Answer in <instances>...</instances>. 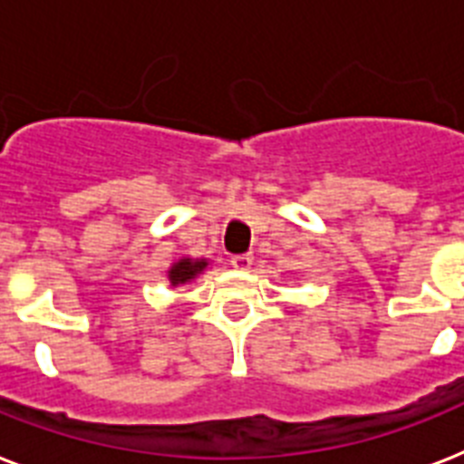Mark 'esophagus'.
I'll return each instance as SVG.
<instances>
[{"mask_svg": "<svg viewBox=\"0 0 464 464\" xmlns=\"http://www.w3.org/2000/svg\"><path fill=\"white\" fill-rule=\"evenodd\" d=\"M252 262H255V257H252V255H233L231 257L233 269H238V271H247L252 266Z\"/></svg>", "mask_w": 464, "mask_h": 464, "instance_id": "34e87169", "label": "esophagus"}]
</instances>
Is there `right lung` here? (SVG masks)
<instances>
[{"mask_svg": "<svg viewBox=\"0 0 464 464\" xmlns=\"http://www.w3.org/2000/svg\"><path fill=\"white\" fill-rule=\"evenodd\" d=\"M209 266V259H193V257H180L176 259L171 266H169L167 276H169V284L176 288V285H183V284H190L195 278L202 274V271Z\"/></svg>", "mask_w": 464, "mask_h": 464, "instance_id": "add662e5", "label": "right lung"}]
</instances>
